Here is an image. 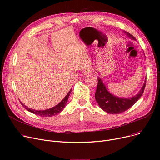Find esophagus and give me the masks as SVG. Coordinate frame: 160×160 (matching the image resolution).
<instances>
[{
	"instance_id": "34e87169",
	"label": "esophagus",
	"mask_w": 160,
	"mask_h": 160,
	"mask_svg": "<svg viewBox=\"0 0 160 160\" xmlns=\"http://www.w3.org/2000/svg\"><path fill=\"white\" fill-rule=\"evenodd\" d=\"M93 69H86L84 73H85V74H89L93 72Z\"/></svg>"
}]
</instances>
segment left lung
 <instances>
[{
  "label": "left lung",
  "mask_w": 160,
  "mask_h": 160,
  "mask_svg": "<svg viewBox=\"0 0 160 160\" xmlns=\"http://www.w3.org/2000/svg\"><path fill=\"white\" fill-rule=\"evenodd\" d=\"M125 33H127L128 36L132 39H135V38L133 37L130 33L128 32ZM146 80H145L144 85L138 94L133 97L125 98L117 97L110 93L107 90L101 79L98 77V84L95 95L96 101L100 108L107 113L111 114H119L122 113L131 108L142 96L145 88Z\"/></svg>",
  "instance_id": "obj_1"
}]
</instances>
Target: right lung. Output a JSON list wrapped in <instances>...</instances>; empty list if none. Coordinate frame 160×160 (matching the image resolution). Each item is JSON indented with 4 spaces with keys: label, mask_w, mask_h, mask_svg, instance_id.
Instances as JSON below:
<instances>
[{
    "label": "right lung",
    "mask_w": 160,
    "mask_h": 160,
    "mask_svg": "<svg viewBox=\"0 0 160 160\" xmlns=\"http://www.w3.org/2000/svg\"><path fill=\"white\" fill-rule=\"evenodd\" d=\"M72 89H71L69 93H67V95L65 97V98L62 100V101L59 103L58 104H57L56 106H55L53 108H51L50 109H48V110H35L33 109H31L28 108L27 106H24L22 103L21 102V104H22V106L25 108L26 110H27L28 111L32 112V113H34L35 115H39V116H41V117H52L54 115H56L57 114H58L59 113H60L63 110V108H65L66 103L67 102V100L69 98V97L71 93Z\"/></svg>",
    "instance_id": "right-lung-1"
}]
</instances>
